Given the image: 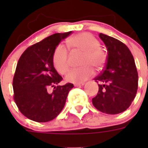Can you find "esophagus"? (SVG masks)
Returning a JSON list of instances; mask_svg holds the SVG:
<instances>
[{
  "label": "esophagus",
  "mask_w": 148,
  "mask_h": 148,
  "mask_svg": "<svg viewBox=\"0 0 148 148\" xmlns=\"http://www.w3.org/2000/svg\"><path fill=\"white\" fill-rule=\"evenodd\" d=\"M84 84V82H81V83H75L74 84V86L75 87H81V86H83Z\"/></svg>",
  "instance_id": "34e87169"
}]
</instances>
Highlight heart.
Masks as SVG:
<instances>
[{"label":"heart","instance_id":"1","mask_svg":"<svg viewBox=\"0 0 148 148\" xmlns=\"http://www.w3.org/2000/svg\"><path fill=\"white\" fill-rule=\"evenodd\" d=\"M67 44L74 51L83 53L81 64L78 68L71 70L66 77L67 81L80 83L86 81L97 71L103 69L107 62V53L101 47L97 38L89 33H81L70 38ZM52 61L56 71L60 74H65L70 69L69 54L64 45H58L53 51Z\"/></svg>","mask_w":148,"mask_h":148}]
</instances>
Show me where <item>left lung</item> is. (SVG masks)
<instances>
[{
  "instance_id": "8db88e82",
  "label": "left lung",
  "mask_w": 148,
  "mask_h": 148,
  "mask_svg": "<svg viewBox=\"0 0 148 148\" xmlns=\"http://www.w3.org/2000/svg\"><path fill=\"white\" fill-rule=\"evenodd\" d=\"M99 37L108 53L104 69L95 78L99 90L92 103L101 112L117 114L126 110L135 97L138 71L133 55L124 43L102 33Z\"/></svg>"
}]
</instances>
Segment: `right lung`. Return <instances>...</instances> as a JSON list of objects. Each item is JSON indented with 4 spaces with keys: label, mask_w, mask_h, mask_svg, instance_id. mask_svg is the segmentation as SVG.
Segmentation results:
<instances>
[{
    "label": "right lung",
    "mask_w": 148,
    "mask_h": 148,
    "mask_svg": "<svg viewBox=\"0 0 148 148\" xmlns=\"http://www.w3.org/2000/svg\"><path fill=\"white\" fill-rule=\"evenodd\" d=\"M71 31L57 33L27 48L17 62L13 78L14 100L28 119L47 122L54 119L65 105L67 95L74 84L58 85L62 77L53 67L52 56L59 43ZM53 92H47L49 87Z\"/></svg>",
    "instance_id": "obj_1"
}]
</instances>
